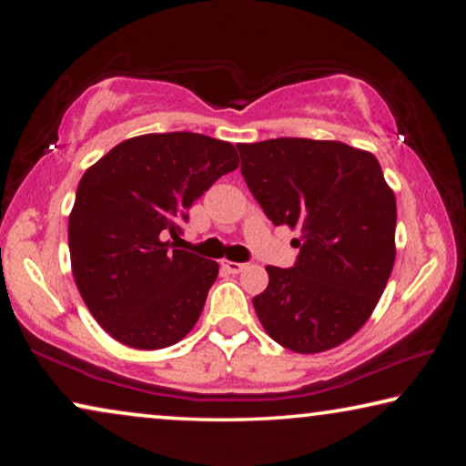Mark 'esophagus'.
<instances>
[{
	"label": "esophagus",
	"instance_id": "esophagus-1",
	"mask_svg": "<svg viewBox=\"0 0 466 466\" xmlns=\"http://www.w3.org/2000/svg\"><path fill=\"white\" fill-rule=\"evenodd\" d=\"M222 267L228 271V273H240L244 267V263H234V261H222Z\"/></svg>",
	"mask_w": 466,
	"mask_h": 466
}]
</instances>
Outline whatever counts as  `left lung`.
Returning <instances> with one entry per match:
<instances>
[{
  "label": "left lung",
  "mask_w": 466,
  "mask_h": 466,
  "mask_svg": "<svg viewBox=\"0 0 466 466\" xmlns=\"http://www.w3.org/2000/svg\"><path fill=\"white\" fill-rule=\"evenodd\" d=\"M240 172L275 226L298 228L289 269L267 267L252 298L267 333L296 353L337 347L364 327L394 265L397 203L380 164L341 141L238 144Z\"/></svg>",
  "instance_id": "1"
}]
</instances>
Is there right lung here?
<instances>
[{"label": "right lung", "mask_w": 466, "mask_h": 466, "mask_svg": "<svg viewBox=\"0 0 466 466\" xmlns=\"http://www.w3.org/2000/svg\"><path fill=\"white\" fill-rule=\"evenodd\" d=\"M236 167L228 141L175 131L123 141L84 172L67 226L74 279L116 341L162 350L195 327L219 267L168 236L183 234L188 208Z\"/></svg>", "instance_id": "obj_1"}]
</instances>
